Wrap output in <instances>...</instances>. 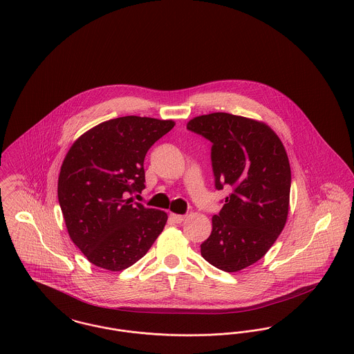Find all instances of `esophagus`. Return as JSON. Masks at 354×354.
I'll return each instance as SVG.
<instances>
[{
  "label": "esophagus",
  "instance_id": "1",
  "mask_svg": "<svg viewBox=\"0 0 354 354\" xmlns=\"http://www.w3.org/2000/svg\"><path fill=\"white\" fill-rule=\"evenodd\" d=\"M186 215H179V214H171L169 215V219L174 222V223H182L185 221Z\"/></svg>",
  "mask_w": 354,
  "mask_h": 354
}]
</instances>
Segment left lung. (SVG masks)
I'll return each instance as SVG.
<instances>
[{
    "label": "left lung",
    "mask_w": 354,
    "mask_h": 354,
    "mask_svg": "<svg viewBox=\"0 0 354 354\" xmlns=\"http://www.w3.org/2000/svg\"><path fill=\"white\" fill-rule=\"evenodd\" d=\"M187 129L212 143L215 188H232L212 216L202 257L219 270L246 269L269 251L286 225L291 185L286 149L269 125L225 112L194 118Z\"/></svg>",
    "instance_id": "1"
}]
</instances>
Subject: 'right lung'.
Masks as SVG:
<instances>
[{
  "instance_id": "1",
  "label": "right lung",
  "mask_w": 354,
  "mask_h": 354,
  "mask_svg": "<svg viewBox=\"0 0 354 354\" xmlns=\"http://www.w3.org/2000/svg\"><path fill=\"white\" fill-rule=\"evenodd\" d=\"M172 120L124 116L100 123L69 148L57 196L72 242L105 270L132 266L166 226V212L133 203L146 186L147 151L174 128Z\"/></svg>"
}]
</instances>
